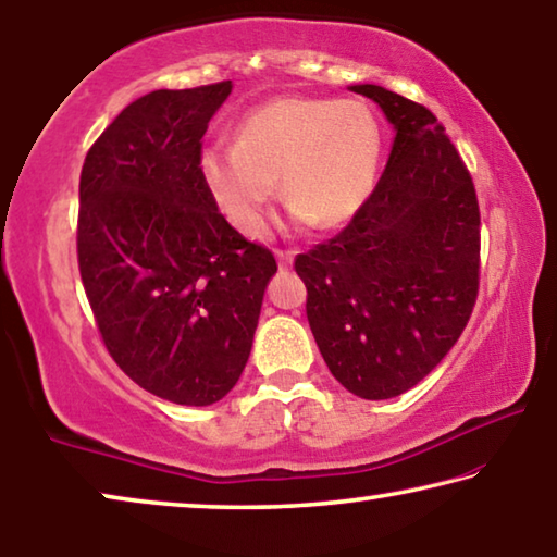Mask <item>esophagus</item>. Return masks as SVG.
Here are the masks:
<instances>
[{"label":"esophagus","mask_w":557,"mask_h":557,"mask_svg":"<svg viewBox=\"0 0 557 557\" xmlns=\"http://www.w3.org/2000/svg\"><path fill=\"white\" fill-rule=\"evenodd\" d=\"M276 257H278V269H281V271L290 269V263H294V253H290V251H281V249H276Z\"/></svg>","instance_id":"obj_1"}]
</instances>
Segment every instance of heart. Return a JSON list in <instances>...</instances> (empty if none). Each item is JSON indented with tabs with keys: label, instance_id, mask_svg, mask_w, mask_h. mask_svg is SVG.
I'll return each instance as SVG.
<instances>
[{
	"label": "heart",
	"instance_id": "obj_1",
	"mask_svg": "<svg viewBox=\"0 0 557 557\" xmlns=\"http://www.w3.org/2000/svg\"><path fill=\"white\" fill-rule=\"evenodd\" d=\"M234 145L209 143L199 172L236 230L259 236L278 193L304 222L348 224L368 205L382 162V127L355 98L286 96L246 113Z\"/></svg>",
	"mask_w": 557,
	"mask_h": 557
}]
</instances>
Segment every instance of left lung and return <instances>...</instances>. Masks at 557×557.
Returning <instances> with one entry per match:
<instances>
[{"mask_svg":"<svg viewBox=\"0 0 557 557\" xmlns=\"http://www.w3.org/2000/svg\"><path fill=\"white\" fill-rule=\"evenodd\" d=\"M395 125L368 205L298 253L306 315L327 370L362 399H389L442 362L479 296L476 187L436 115L382 86H352Z\"/></svg>","mask_w":557,"mask_h":557,"instance_id":"1","label":"left lung"}]
</instances>
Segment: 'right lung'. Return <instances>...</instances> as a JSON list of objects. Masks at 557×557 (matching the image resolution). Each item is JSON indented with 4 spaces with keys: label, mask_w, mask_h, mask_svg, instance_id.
<instances>
[{
    "label": "right lung",
    "mask_w": 557,
    "mask_h": 557,
    "mask_svg": "<svg viewBox=\"0 0 557 557\" xmlns=\"http://www.w3.org/2000/svg\"><path fill=\"white\" fill-rule=\"evenodd\" d=\"M230 94L219 81L133 100L90 145L78 185V271L106 350L143 389L187 407L236 385L278 269L226 222L199 172Z\"/></svg>",
    "instance_id": "right-lung-1"
}]
</instances>
